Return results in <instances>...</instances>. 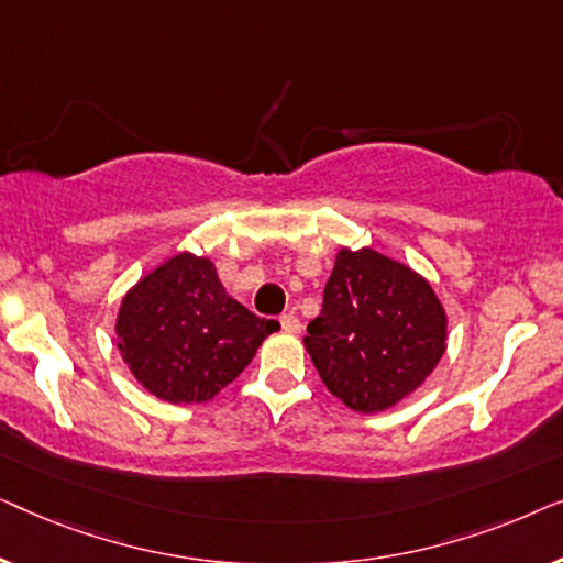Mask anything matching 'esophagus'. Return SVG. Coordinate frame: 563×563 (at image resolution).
I'll use <instances>...</instances> for the list:
<instances>
[{
  "mask_svg": "<svg viewBox=\"0 0 563 563\" xmlns=\"http://www.w3.org/2000/svg\"><path fill=\"white\" fill-rule=\"evenodd\" d=\"M279 322H282L284 333H299V328H302V322H299V318H297V314H291V312H287V314H282V318H279Z\"/></svg>",
  "mask_w": 563,
  "mask_h": 563,
  "instance_id": "obj_1",
  "label": "esophagus"
}]
</instances>
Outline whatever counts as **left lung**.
<instances>
[{
    "label": "left lung",
    "mask_w": 563,
    "mask_h": 563,
    "mask_svg": "<svg viewBox=\"0 0 563 563\" xmlns=\"http://www.w3.org/2000/svg\"><path fill=\"white\" fill-rule=\"evenodd\" d=\"M305 345L341 402L356 412H382L412 395L438 366L445 312L410 266L374 249H343Z\"/></svg>",
    "instance_id": "left-lung-1"
}]
</instances>
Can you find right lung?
<instances>
[{"instance_id": "1", "label": "right lung", "mask_w": 563, "mask_h": 563, "mask_svg": "<svg viewBox=\"0 0 563 563\" xmlns=\"http://www.w3.org/2000/svg\"><path fill=\"white\" fill-rule=\"evenodd\" d=\"M279 322L228 297L210 258L179 253L128 291L118 349L130 372L166 402H205L228 387Z\"/></svg>"}]
</instances>
